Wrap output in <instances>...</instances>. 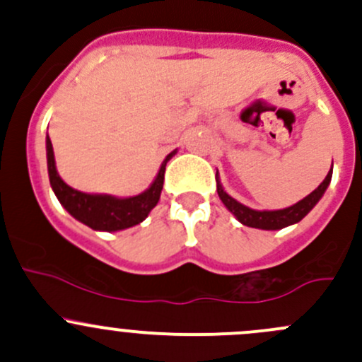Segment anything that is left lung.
I'll use <instances>...</instances> for the list:
<instances>
[{
    "label": "left lung",
    "mask_w": 362,
    "mask_h": 362,
    "mask_svg": "<svg viewBox=\"0 0 362 362\" xmlns=\"http://www.w3.org/2000/svg\"><path fill=\"white\" fill-rule=\"evenodd\" d=\"M215 177H217L218 198H221L224 206L228 208L243 226H249V228L255 229H266V231H275V229H282L287 228V226L296 224V222L301 221L305 215L310 214V210L319 203V199L322 198L324 192H326L327 185L331 184L333 166H331V171L326 175L324 182L315 189V191L310 192L306 198H303L301 202L293 204V206L282 208V210H254V208L245 206V204L236 202L235 198H231V196L224 191L221 180H218V173L215 175Z\"/></svg>",
    "instance_id": "1"
}]
</instances>
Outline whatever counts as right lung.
I'll return each mask as SVG.
<instances>
[{
	"mask_svg": "<svg viewBox=\"0 0 362 362\" xmlns=\"http://www.w3.org/2000/svg\"><path fill=\"white\" fill-rule=\"evenodd\" d=\"M45 144L50 187H52L59 203L66 208L71 217H75L82 224L89 226L94 231L108 233L133 228V226L140 224L147 218V215L151 214V210L158 204L160 198L166 163L177 154V151H173L166 156L151 187L145 189L141 194L129 196V198H117V196L110 194H87V192L69 187L57 173L52 141H50L49 136H47Z\"/></svg>",
	"mask_w": 362,
	"mask_h": 362,
	"instance_id": "right-lung-1",
	"label": "right lung"
}]
</instances>
